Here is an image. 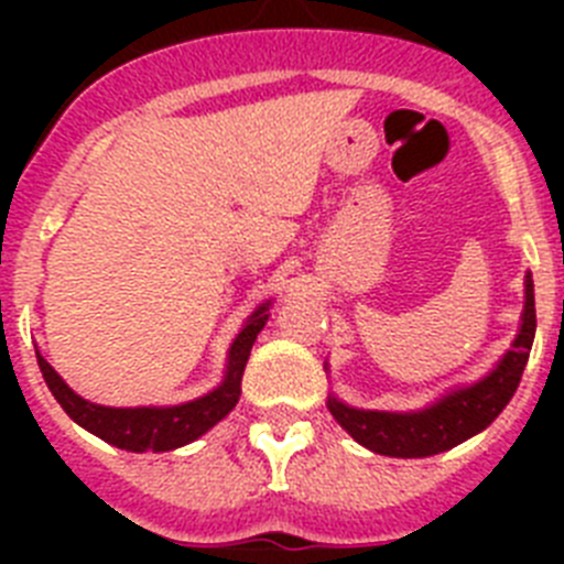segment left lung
<instances>
[{
    "instance_id": "obj_1",
    "label": "left lung",
    "mask_w": 564,
    "mask_h": 564,
    "mask_svg": "<svg viewBox=\"0 0 564 564\" xmlns=\"http://www.w3.org/2000/svg\"><path fill=\"white\" fill-rule=\"evenodd\" d=\"M536 330V307H534V285L531 276L525 279V313H522L520 336L514 338L511 350L506 352L497 370L477 381L475 387L457 390L437 401L435 406L410 415H395V412H370L350 410L341 401L330 398L327 410L333 412L344 430L350 432L361 446L390 457H430L437 452H446L466 437L477 435L495 421L511 395L520 387L522 370L528 364V352L534 344Z\"/></svg>"
}]
</instances>
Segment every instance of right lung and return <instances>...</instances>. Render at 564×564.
<instances>
[{
  "label": "right lung",
  "instance_id": "add662e5",
  "mask_svg": "<svg viewBox=\"0 0 564 564\" xmlns=\"http://www.w3.org/2000/svg\"><path fill=\"white\" fill-rule=\"evenodd\" d=\"M268 307L262 305L248 325L242 327L231 344L228 352V372L226 381L208 395L197 398L183 406H141V410H112V406H98V403L84 401L82 395L69 390L53 367L39 358V370H42L44 381H47L50 392L62 403V410L67 412L78 426L98 435L101 441L112 443L118 449L127 452H169L177 446L197 441L203 432H208L217 421L228 415L239 401V383H242V372H246V361L251 356V347L257 341V333L265 327Z\"/></svg>",
  "mask_w": 564,
  "mask_h": 564
}]
</instances>
